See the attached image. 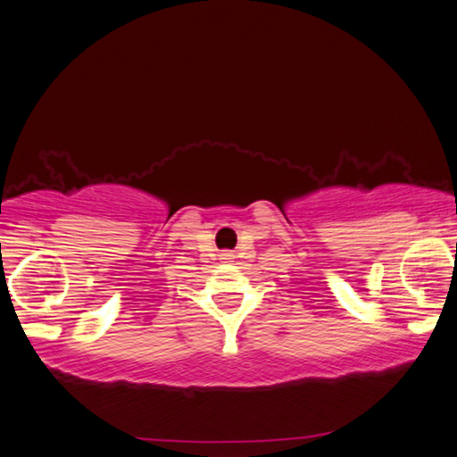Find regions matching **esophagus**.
Masks as SVG:
<instances>
[{
  "label": "esophagus",
  "mask_w": 457,
  "mask_h": 457,
  "mask_svg": "<svg viewBox=\"0 0 457 457\" xmlns=\"http://www.w3.org/2000/svg\"><path fill=\"white\" fill-rule=\"evenodd\" d=\"M221 256H223V259H231V254H229V253H223Z\"/></svg>",
  "instance_id": "34e87169"
}]
</instances>
